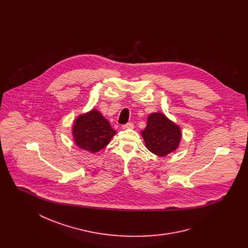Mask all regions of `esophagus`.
I'll return each instance as SVG.
<instances>
[{
    "label": "esophagus",
    "mask_w": 248,
    "mask_h": 248,
    "mask_svg": "<svg viewBox=\"0 0 248 248\" xmlns=\"http://www.w3.org/2000/svg\"><path fill=\"white\" fill-rule=\"evenodd\" d=\"M122 128H123V129H133V128H134V124H133L132 123H128V124H124V125L122 126Z\"/></svg>",
    "instance_id": "obj_1"
}]
</instances>
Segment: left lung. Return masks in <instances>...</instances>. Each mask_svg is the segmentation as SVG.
Segmentation results:
<instances>
[{
    "label": "left lung",
    "instance_id": "left-lung-1",
    "mask_svg": "<svg viewBox=\"0 0 248 248\" xmlns=\"http://www.w3.org/2000/svg\"><path fill=\"white\" fill-rule=\"evenodd\" d=\"M141 135L146 148L160 157L175 152L182 137L180 127L162 112H154L148 116L147 126Z\"/></svg>",
    "mask_w": 248,
    "mask_h": 248
}]
</instances>
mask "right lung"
I'll use <instances>...</instances> for the list:
<instances>
[{
	"mask_svg": "<svg viewBox=\"0 0 248 248\" xmlns=\"http://www.w3.org/2000/svg\"><path fill=\"white\" fill-rule=\"evenodd\" d=\"M71 133L77 147L95 154L106 147L116 131L97 109L93 108L75 119Z\"/></svg>",
	"mask_w": 248,
	"mask_h": 248,
	"instance_id": "obj_1",
	"label": "right lung"
}]
</instances>
